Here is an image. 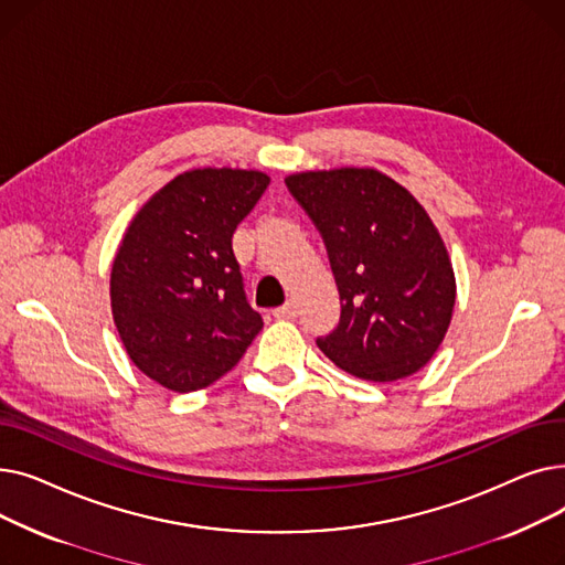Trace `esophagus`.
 <instances>
[{"mask_svg":"<svg viewBox=\"0 0 565 565\" xmlns=\"http://www.w3.org/2000/svg\"><path fill=\"white\" fill-rule=\"evenodd\" d=\"M273 316L279 318V320H290V318L298 316V305H295V302H286L284 307H277V309L273 311Z\"/></svg>","mask_w":565,"mask_h":565,"instance_id":"1","label":"esophagus"}]
</instances>
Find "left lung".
<instances>
[{"label":"left lung","instance_id":"left-lung-1","mask_svg":"<svg viewBox=\"0 0 565 565\" xmlns=\"http://www.w3.org/2000/svg\"><path fill=\"white\" fill-rule=\"evenodd\" d=\"M286 185L322 235L341 298L337 330L318 348L371 382L424 369L456 305L454 265L424 205L369 167L292 173Z\"/></svg>","mask_w":565,"mask_h":565}]
</instances>
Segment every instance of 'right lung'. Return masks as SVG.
Returning a JSON list of instances; mask_svg holds the SVG:
<instances>
[{
    "mask_svg": "<svg viewBox=\"0 0 565 565\" xmlns=\"http://www.w3.org/2000/svg\"><path fill=\"white\" fill-rule=\"evenodd\" d=\"M267 185L254 169L185 171L141 205L118 245L114 324L132 364L171 392L220 380L263 328L231 237Z\"/></svg>",
    "mask_w": 565,
    "mask_h": 565,
    "instance_id": "right-lung-1",
    "label": "right lung"
}]
</instances>
